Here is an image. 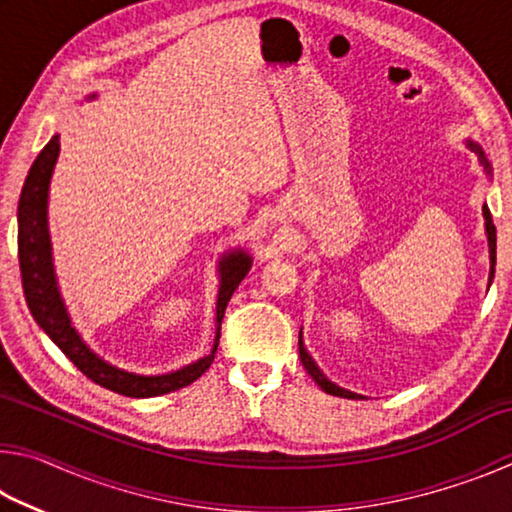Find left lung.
I'll return each instance as SVG.
<instances>
[{"instance_id": "8db88e82", "label": "left lung", "mask_w": 512, "mask_h": 512, "mask_svg": "<svg viewBox=\"0 0 512 512\" xmlns=\"http://www.w3.org/2000/svg\"><path fill=\"white\" fill-rule=\"evenodd\" d=\"M465 144L470 146V149L476 153V158H479V162L483 164L485 176H492L490 162L485 160V153H483L481 146L476 144V142H472V140H467ZM483 219H485V237H488V250H490V277H488V284H490L492 277H495V262H497V230H495V223H492V216H490L488 205H483ZM298 352H300L302 366H305V370L309 372L311 379H314L316 384H318L320 388H323L325 393L336 395V397H348V400H363V395L352 393V391H348V388L336 386L332 379L325 377V372L318 368V363H316L314 359H311V354H309L307 348H305V341H302V329H300V334H298Z\"/></svg>"}]
</instances>
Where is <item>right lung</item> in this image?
<instances>
[{
	"label": "right lung",
	"mask_w": 512,
	"mask_h": 512,
	"mask_svg": "<svg viewBox=\"0 0 512 512\" xmlns=\"http://www.w3.org/2000/svg\"><path fill=\"white\" fill-rule=\"evenodd\" d=\"M88 99H97V94H90ZM60 153V135H54L40 151L36 162L31 164L29 176L24 180L20 205H17V255H20L22 287L24 298L31 309L36 323L42 327L51 341H54L65 357L79 368L85 377L94 384L108 388L112 393L126 397H158L164 393H173L178 388L189 386L203 372L212 366L216 345L221 336V320L225 307L232 298V293L244 280L246 273L253 266L244 248L228 250L219 262V296H216V336L210 354H205L194 363L164 372V375H137V372L121 370L112 366L106 359H101L88 343L81 339L72 325V318L67 314L65 300L60 296L54 257H51V239H49V185L54 176V167Z\"/></svg>",
	"instance_id": "obj_1"
}]
</instances>
